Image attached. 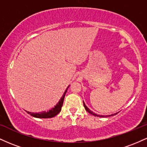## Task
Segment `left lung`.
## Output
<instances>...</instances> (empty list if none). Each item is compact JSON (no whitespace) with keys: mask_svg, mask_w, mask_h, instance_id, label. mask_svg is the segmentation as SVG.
<instances>
[{"mask_svg":"<svg viewBox=\"0 0 147 147\" xmlns=\"http://www.w3.org/2000/svg\"><path fill=\"white\" fill-rule=\"evenodd\" d=\"M84 108H85V109L86 110V111L87 112H88L90 114H91V115H94V116H97V117H110V116H113V115H116L117 113H114V114H112V115H105V116H104V115H97V114H96V113H93L92 112V111H90V109H88V108L86 106V104H85V103L84 102Z\"/></svg>","mask_w":147,"mask_h":147,"instance_id":"obj_1","label":"left lung"}]
</instances>
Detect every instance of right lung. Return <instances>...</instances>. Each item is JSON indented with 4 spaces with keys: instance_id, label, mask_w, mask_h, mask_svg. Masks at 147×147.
<instances>
[{
    "instance_id": "obj_1",
    "label": "right lung",
    "mask_w": 147,
    "mask_h": 147,
    "mask_svg": "<svg viewBox=\"0 0 147 147\" xmlns=\"http://www.w3.org/2000/svg\"><path fill=\"white\" fill-rule=\"evenodd\" d=\"M69 86L67 88L66 90L64 92L63 95H62V97H61V99L59 101V102L57 103L56 105L55 106V107H53L52 109L49 110L48 111H43V112L41 113H32L29 112V111H27L28 114H30V115H32V117H36V118H51L54 117L55 116H56L57 114L61 112V107L63 106V103L64 100V97H65V93H66L67 90L69 88Z\"/></svg>"
}]
</instances>
